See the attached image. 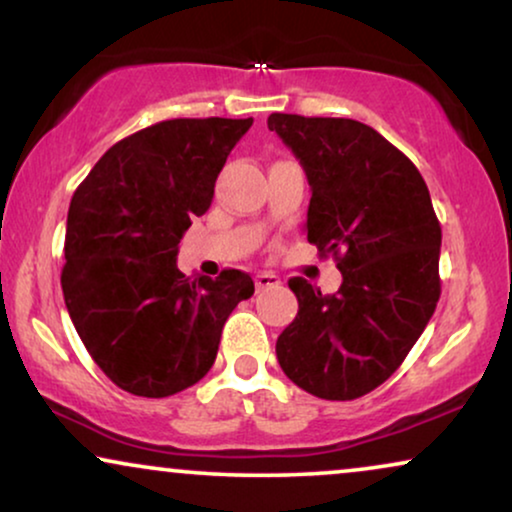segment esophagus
Returning a JSON list of instances; mask_svg holds the SVG:
<instances>
[{
	"mask_svg": "<svg viewBox=\"0 0 512 512\" xmlns=\"http://www.w3.org/2000/svg\"><path fill=\"white\" fill-rule=\"evenodd\" d=\"M282 284V279H279L275 272H258L256 275V289L258 291H265V289H275V286Z\"/></svg>",
	"mask_w": 512,
	"mask_h": 512,
	"instance_id": "34e87169",
	"label": "esophagus"
}]
</instances>
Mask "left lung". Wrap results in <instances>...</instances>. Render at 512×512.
<instances>
[{
    "instance_id": "obj_1",
    "label": "left lung",
    "mask_w": 512,
    "mask_h": 512,
    "mask_svg": "<svg viewBox=\"0 0 512 512\" xmlns=\"http://www.w3.org/2000/svg\"><path fill=\"white\" fill-rule=\"evenodd\" d=\"M268 128L310 181L307 242L333 256V296L289 279L298 314L277 338L286 377L326 401H354L387 382L440 298V223L415 163L352 118L270 114Z\"/></svg>"
}]
</instances>
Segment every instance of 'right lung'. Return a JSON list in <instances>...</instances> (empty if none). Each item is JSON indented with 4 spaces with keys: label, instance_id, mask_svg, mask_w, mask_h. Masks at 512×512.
<instances>
[{
    "label": "right lung",
    "instance_id": "add662e5",
    "mask_svg": "<svg viewBox=\"0 0 512 512\" xmlns=\"http://www.w3.org/2000/svg\"><path fill=\"white\" fill-rule=\"evenodd\" d=\"M254 118H172L121 139L69 202L60 282L76 333L116 387L179 394L209 373L221 331L254 296L242 270L186 277L179 242L212 205Z\"/></svg>",
    "mask_w": 512,
    "mask_h": 512
}]
</instances>
